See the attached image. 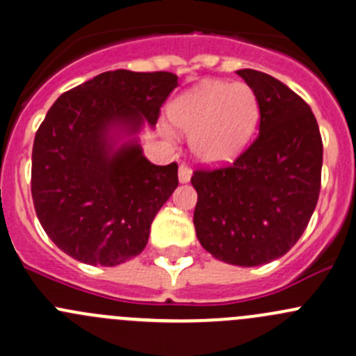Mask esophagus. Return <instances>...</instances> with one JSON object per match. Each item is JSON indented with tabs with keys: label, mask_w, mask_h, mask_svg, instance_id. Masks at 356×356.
Returning a JSON list of instances; mask_svg holds the SVG:
<instances>
[{
	"label": "esophagus",
	"mask_w": 356,
	"mask_h": 356,
	"mask_svg": "<svg viewBox=\"0 0 356 356\" xmlns=\"http://www.w3.org/2000/svg\"><path fill=\"white\" fill-rule=\"evenodd\" d=\"M191 175H193V172H191V168L188 167V165L182 163L181 167H179V181H181L182 184H184V182H189Z\"/></svg>",
	"instance_id": "esophagus-1"
}]
</instances>
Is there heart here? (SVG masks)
<instances>
[{"instance_id": "b5f03b06", "label": "heart", "mask_w": 356, "mask_h": 356, "mask_svg": "<svg viewBox=\"0 0 356 356\" xmlns=\"http://www.w3.org/2000/svg\"><path fill=\"white\" fill-rule=\"evenodd\" d=\"M170 120L189 134L191 149L207 163L236 158L257 129L260 106L245 84L203 82L172 102Z\"/></svg>"}]
</instances>
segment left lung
<instances>
[{
    "instance_id": "8db88e82",
    "label": "left lung",
    "mask_w": 356,
    "mask_h": 356,
    "mask_svg": "<svg viewBox=\"0 0 356 356\" xmlns=\"http://www.w3.org/2000/svg\"><path fill=\"white\" fill-rule=\"evenodd\" d=\"M260 106V132L220 168H198L195 227L201 246L217 260L257 267L296 245L317 207L322 138L312 108L286 84L243 68Z\"/></svg>"
}]
</instances>
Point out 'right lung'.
<instances>
[{
	"instance_id": "right-lung-1",
	"label": "right lung",
	"mask_w": 356,
	"mask_h": 356,
	"mask_svg": "<svg viewBox=\"0 0 356 356\" xmlns=\"http://www.w3.org/2000/svg\"><path fill=\"white\" fill-rule=\"evenodd\" d=\"M177 86L172 72L120 68L63 92L48 110L34 138L31 191L42 229L68 257L113 267L145 250L179 179L177 163L153 165L134 134L156 124Z\"/></svg>"
}]
</instances>
